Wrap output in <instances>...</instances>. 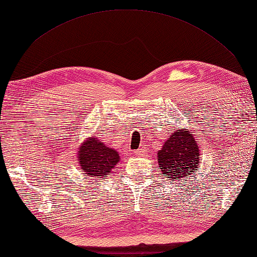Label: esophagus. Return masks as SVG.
I'll use <instances>...</instances> for the list:
<instances>
[{
  "label": "esophagus",
  "mask_w": 257,
  "mask_h": 257,
  "mask_svg": "<svg viewBox=\"0 0 257 257\" xmlns=\"http://www.w3.org/2000/svg\"><path fill=\"white\" fill-rule=\"evenodd\" d=\"M146 152H147V148L145 147V146H142L141 148L138 149V152H137V153L139 154V155H143V154H145Z\"/></svg>",
  "instance_id": "obj_1"
}]
</instances>
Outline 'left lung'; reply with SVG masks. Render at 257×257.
Listing matches in <instances>:
<instances>
[{"instance_id":"left-lung-1","label":"left lung","mask_w":257,"mask_h":257,"mask_svg":"<svg viewBox=\"0 0 257 257\" xmlns=\"http://www.w3.org/2000/svg\"><path fill=\"white\" fill-rule=\"evenodd\" d=\"M162 173L172 181L194 174L199 170L200 151L188 129H177L157 153Z\"/></svg>"}]
</instances>
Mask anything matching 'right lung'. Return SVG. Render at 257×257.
<instances>
[{"instance_id":"1","label":"right lung","mask_w":257,"mask_h":257,"mask_svg":"<svg viewBox=\"0 0 257 257\" xmlns=\"http://www.w3.org/2000/svg\"><path fill=\"white\" fill-rule=\"evenodd\" d=\"M77 155L81 171L85 172L87 175L102 179L111 174L113 167L120 161L118 152L111 147H106L95 136L85 139Z\"/></svg>"}]
</instances>
